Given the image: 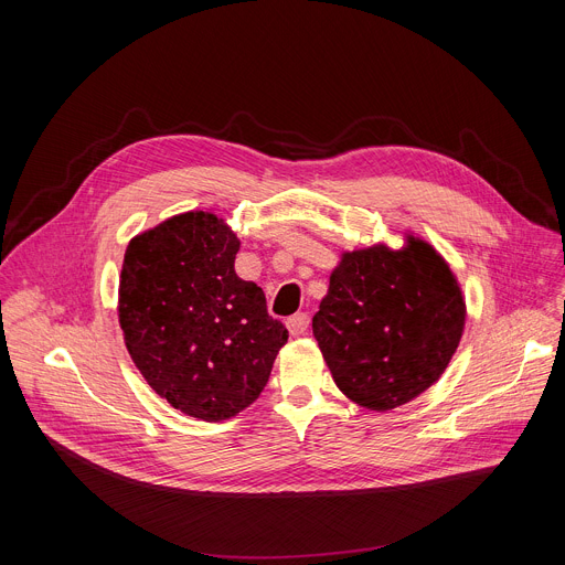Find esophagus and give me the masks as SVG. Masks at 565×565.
<instances>
[{
  "label": "esophagus",
  "instance_id": "1",
  "mask_svg": "<svg viewBox=\"0 0 565 565\" xmlns=\"http://www.w3.org/2000/svg\"><path fill=\"white\" fill-rule=\"evenodd\" d=\"M308 324H310L308 312H297V315L288 317V321H286V327H288V331H290L292 335H303L306 329H308Z\"/></svg>",
  "mask_w": 565,
  "mask_h": 565
}]
</instances>
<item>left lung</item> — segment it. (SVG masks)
Returning <instances> with one entry per match:
<instances>
[{
  "instance_id": "8db88e82",
  "label": "left lung",
  "mask_w": 565,
  "mask_h": 565,
  "mask_svg": "<svg viewBox=\"0 0 565 565\" xmlns=\"http://www.w3.org/2000/svg\"><path fill=\"white\" fill-rule=\"evenodd\" d=\"M465 319L451 266L407 230L402 248L377 241L340 255L312 333L338 388L364 409L391 412L440 380Z\"/></svg>"
}]
</instances>
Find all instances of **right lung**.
<instances>
[{
	"mask_svg": "<svg viewBox=\"0 0 565 565\" xmlns=\"http://www.w3.org/2000/svg\"><path fill=\"white\" fill-rule=\"evenodd\" d=\"M238 246L225 218L190 210L138 232L120 270L118 321L136 369L205 423L250 407L288 342L264 290L236 275Z\"/></svg>",
	"mask_w": 565,
	"mask_h": 565,
	"instance_id": "obj_1",
	"label": "right lung"
}]
</instances>
